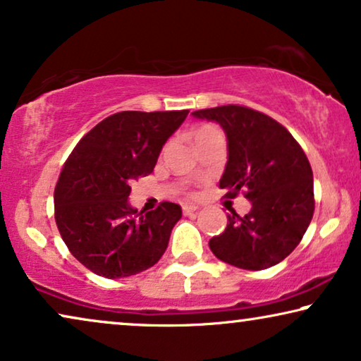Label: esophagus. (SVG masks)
I'll return each instance as SVG.
<instances>
[{"label": "esophagus", "instance_id": "1", "mask_svg": "<svg viewBox=\"0 0 361 361\" xmlns=\"http://www.w3.org/2000/svg\"><path fill=\"white\" fill-rule=\"evenodd\" d=\"M197 210H199V207L194 205V204H185L184 207H182V212H184V215H192Z\"/></svg>", "mask_w": 361, "mask_h": 361}]
</instances>
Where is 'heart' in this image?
Segmentation results:
<instances>
[{
	"label": "heart",
	"instance_id": "heart-1",
	"mask_svg": "<svg viewBox=\"0 0 361 361\" xmlns=\"http://www.w3.org/2000/svg\"><path fill=\"white\" fill-rule=\"evenodd\" d=\"M207 130H210V128H202V130H199L197 133H202V131H207Z\"/></svg>",
	"mask_w": 361,
	"mask_h": 361
}]
</instances>
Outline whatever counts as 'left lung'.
Listing matches in <instances>:
<instances>
[{"mask_svg":"<svg viewBox=\"0 0 361 361\" xmlns=\"http://www.w3.org/2000/svg\"><path fill=\"white\" fill-rule=\"evenodd\" d=\"M215 121L228 141L220 189L251 202L245 216L228 215L209 246L216 258L241 269L278 264L294 251L314 215V179L309 159L283 125L246 106L225 105L192 113Z\"/></svg>","mask_w":361,"mask_h":361,"instance_id":"obj_1","label":"left lung"}]
</instances>
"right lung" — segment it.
Returning <instances> with one entry per match:
<instances>
[{"instance_id": "add662e5", "label": "right lung", "mask_w": 361, "mask_h": 361, "mask_svg": "<svg viewBox=\"0 0 361 361\" xmlns=\"http://www.w3.org/2000/svg\"><path fill=\"white\" fill-rule=\"evenodd\" d=\"M189 110L120 111L105 118L73 147L54 190L56 224L80 263L108 279L128 278L164 255L180 205L162 202L137 212L131 184L151 174L162 146Z\"/></svg>"}]
</instances>
